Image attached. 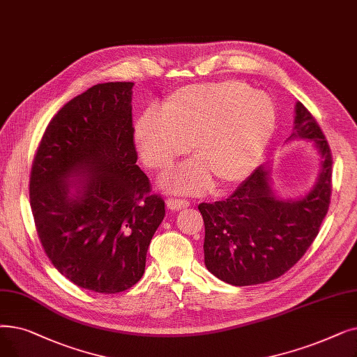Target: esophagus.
Listing matches in <instances>:
<instances>
[{
    "instance_id": "1",
    "label": "esophagus",
    "mask_w": 357,
    "mask_h": 357,
    "mask_svg": "<svg viewBox=\"0 0 357 357\" xmlns=\"http://www.w3.org/2000/svg\"><path fill=\"white\" fill-rule=\"evenodd\" d=\"M166 206L170 210H182V208H187L190 207V201L187 199H181V198H167L166 199Z\"/></svg>"
}]
</instances>
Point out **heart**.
Here are the masks:
<instances>
[{
    "instance_id": "b5f03b06",
    "label": "heart",
    "mask_w": 357,
    "mask_h": 357,
    "mask_svg": "<svg viewBox=\"0 0 357 357\" xmlns=\"http://www.w3.org/2000/svg\"><path fill=\"white\" fill-rule=\"evenodd\" d=\"M277 123L270 95L239 80L181 87L169 95L160 114L147 111L134 126V142L143 162L163 170L182 154L194 160L160 179L165 190L201 192L229 188L245 181L266 151Z\"/></svg>"
}]
</instances>
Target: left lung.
<instances>
[{
    "instance_id": "8db88e82",
    "label": "left lung",
    "mask_w": 357,
    "mask_h": 357,
    "mask_svg": "<svg viewBox=\"0 0 357 357\" xmlns=\"http://www.w3.org/2000/svg\"><path fill=\"white\" fill-rule=\"evenodd\" d=\"M294 111V130L287 140L314 142L321 156L311 191L299 199L277 197L270 185V167L261 165L225 201L198 206L206 226V267L229 284L252 286L283 275L307 251L327 215L331 150L311 112L301 102Z\"/></svg>"
}]
</instances>
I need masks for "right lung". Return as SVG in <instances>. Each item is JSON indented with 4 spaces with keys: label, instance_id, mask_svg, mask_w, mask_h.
Returning <instances> with one entry per match:
<instances>
[{
    "label": "right lung",
    "instance_id": "1",
    "mask_svg": "<svg viewBox=\"0 0 357 357\" xmlns=\"http://www.w3.org/2000/svg\"><path fill=\"white\" fill-rule=\"evenodd\" d=\"M131 82L96 84L51 119L30 172V207L54 267L79 287L114 294L144 274L165 217L137 166Z\"/></svg>",
    "mask_w": 357,
    "mask_h": 357
}]
</instances>
